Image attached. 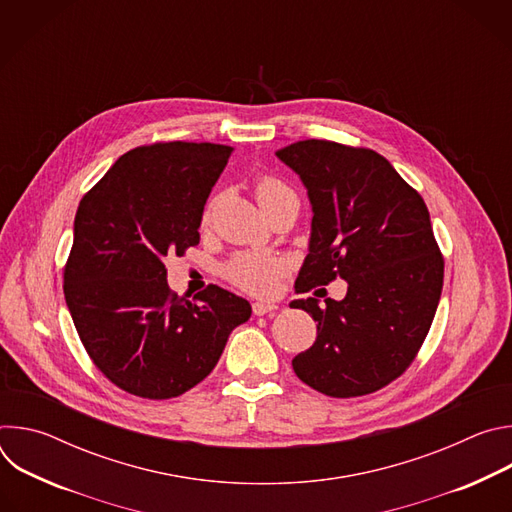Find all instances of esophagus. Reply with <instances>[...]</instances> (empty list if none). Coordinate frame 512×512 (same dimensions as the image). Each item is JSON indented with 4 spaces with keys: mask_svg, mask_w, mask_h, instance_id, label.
I'll return each instance as SVG.
<instances>
[{
    "mask_svg": "<svg viewBox=\"0 0 512 512\" xmlns=\"http://www.w3.org/2000/svg\"><path fill=\"white\" fill-rule=\"evenodd\" d=\"M277 310V304L273 302H253V314L255 316H265V314H271Z\"/></svg>",
    "mask_w": 512,
    "mask_h": 512,
    "instance_id": "obj_1",
    "label": "esophagus"
}]
</instances>
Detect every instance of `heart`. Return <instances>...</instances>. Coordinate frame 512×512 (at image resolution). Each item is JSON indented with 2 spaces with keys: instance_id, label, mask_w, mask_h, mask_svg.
<instances>
[{
  "instance_id": "1",
  "label": "heart",
  "mask_w": 512,
  "mask_h": 512,
  "mask_svg": "<svg viewBox=\"0 0 512 512\" xmlns=\"http://www.w3.org/2000/svg\"><path fill=\"white\" fill-rule=\"evenodd\" d=\"M255 196L263 210L285 198H296L291 188H287L281 180L273 176H263L257 180ZM281 273H283V261L267 255H241L233 259L227 269V275L233 283H237L247 291H253V294H265V291L273 289Z\"/></svg>"
}]
</instances>
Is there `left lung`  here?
<instances>
[{"label":"left lung","instance_id":"obj_1","mask_svg":"<svg viewBox=\"0 0 512 512\" xmlns=\"http://www.w3.org/2000/svg\"><path fill=\"white\" fill-rule=\"evenodd\" d=\"M308 190L312 231L296 291L340 277L344 300H294L318 328L291 364L312 389L346 399L397 379L440 304L444 259L423 198L377 152L306 139L275 154Z\"/></svg>","mask_w":512,"mask_h":512}]
</instances>
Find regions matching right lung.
Masks as SVG:
<instances>
[{"label": "right lung", "mask_w": 512, "mask_h": 512, "mask_svg": "<svg viewBox=\"0 0 512 512\" xmlns=\"http://www.w3.org/2000/svg\"><path fill=\"white\" fill-rule=\"evenodd\" d=\"M233 148L154 143L123 154L83 196L64 298L83 346L119 389L172 399L210 375L251 304L208 285L172 294L164 259L200 241L206 198Z\"/></svg>", "instance_id": "add662e5"}]
</instances>
